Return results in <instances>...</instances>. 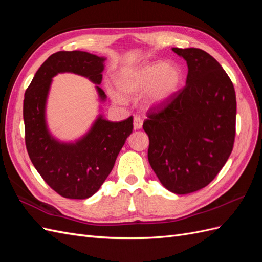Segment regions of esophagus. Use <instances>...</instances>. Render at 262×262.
Wrapping results in <instances>:
<instances>
[{
  "instance_id": "34e87169",
  "label": "esophagus",
  "mask_w": 262,
  "mask_h": 262,
  "mask_svg": "<svg viewBox=\"0 0 262 262\" xmlns=\"http://www.w3.org/2000/svg\"><path fill=\"white\" fill-rule=\"evenodd\" d=\"M133 124L134 129H141L142 125H143V118L140 117L139 115H136L133 118Z\"/></svg>"
}]
</instances>
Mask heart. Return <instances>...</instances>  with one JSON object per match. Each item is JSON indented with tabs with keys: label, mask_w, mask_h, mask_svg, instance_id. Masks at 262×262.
Segmentation results:
<instances>
[{
	"label": "heart",
	"mask_w": 262,
	"mask_h": 262,
	"mask_svg": "<svg viewBox=\"0 0 262 262\" xmlns=\"http://www.w3.org/2000/svg\"><path fill=\"white\" fill-rule=\"evenodd\" d=\"M180 82L179 69L172 63L162 62L122 71L117 77V85L124 96H134L147 90V97L154 104L168 99L177 92ZM110 96L119 104L124 101L121 95L116 92H110Z\"/></svg>",
	"instance_id": "heart-1"
}]
</instances>
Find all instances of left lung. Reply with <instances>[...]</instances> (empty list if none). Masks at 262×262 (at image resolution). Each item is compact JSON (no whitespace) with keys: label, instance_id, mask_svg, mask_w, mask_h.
I'll list each match as a JSON object with an SVG mask.
<instances>
[{"label":"left lung","instance_id":"left-lung-1","mask_svg":"<svg viewBox=\"0 0 262 262\" xmlns=\"http://www.w3.org/2000/svg\"><path fill=\"white\" fill-rule=\"evenodd\" d=\"M172 51L187 61V85L149 109L143 129L148 162L162 185L186 194L208 186L231 155L236 95L231 78L208 52Z\"/></svg>","mask_w":262,"mask_h":262}]
</instances>
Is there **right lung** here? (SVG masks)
<instances>
[{
  "instance_id": "right-lung-1",
  "label": "right lung",
  "mask_w": 262,
  "mask_h": 262,
  "mask_svg": "<svg viewBox=\"0 0 262 262\" xmlns=\"http://www.w3.org/2000/svg\"><path fill=\"white\" fill-rule=\"evenodd\" d=\"M104 61L84 51L55 52L39 68L25 92L23 115L30 161L48 186L69 199H86L98 191L132 132L133 117L120 122L99 117L90 133L77 143H59L46 126L47 95L51 78L60 72H73L100 84ZM97 91L105 99V92L99 86Z\"/></svg>"
}]
</instances>
